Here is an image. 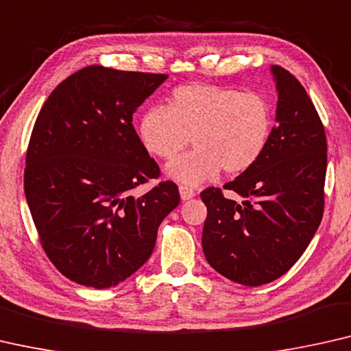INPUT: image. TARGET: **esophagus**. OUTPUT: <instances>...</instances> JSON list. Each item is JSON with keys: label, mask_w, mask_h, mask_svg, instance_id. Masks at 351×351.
<instances>
[{"label": "esophagus", "mask_w": 351, "mask_h": 351, "mask_svg": "<svg viewBox=\"0 0 351 351\" xmlns=\"http://www.w3.org/2000/svg\"><path fill=\"white\" fill-rule=\"evenodd\" d=\"M180 195L182 200H189V198L195 195V191H193L189 186H180Z\"/></svg>", "instance_id": "1"}]
</instances>
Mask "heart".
<instances>
[{
	"label": "heart",
	"instance_id": "1",
	"mask_svg": "<svg viewBox=\"0 0 351 351\" xmlns=\"http://www.w3.org/2000/svg\"><path fill=\"white\" fill-rule=\"evenodd\" d=\"M140 140L156 158L175 159L169 175L189 186L211 180L222 169L241 175L265 154L273 134V112L258 93L191 83L171 93L167 108L154 107L140 119Z\"/></svg>",
	"mask_w": 351,
	"mask_h": 351
}]
</instances>
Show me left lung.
<instances>
[{"label": "left lung", "instance_id": "obj_1", "mask_svg": "<svg viewBox=\"0 0 351 351\" xmlns=\"http://www.w3.org/2000/svg\"><path fill=\"white\" fill-rule=\"evenodd\" d=\"M279 93L269 145L252 169L223 189L200 193L208 214L202 244L208 263L237 284L258 287L284 276L307 249L323 217L326 135L298 78L271 66Z\"/></svg>", "mask_w": 351, "mask_h": 351}]
</instances>
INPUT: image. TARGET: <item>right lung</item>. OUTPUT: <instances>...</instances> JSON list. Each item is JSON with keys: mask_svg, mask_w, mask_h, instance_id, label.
Listing matches in <instances>:
<instances>
[{"mask_svg": "<svg viewBox=\"0 0 351 351\" xmlns=\"http://www.w3.org/2000/svg\"><path fill=\"white\" fill-rule=\"evenodd\" d=\"M167 77L88 66L40 108L26 151L25 195L42 249L72 282L108 289L128 279L180 205L173 181L134 195L160 169L132 114Z\"/></svg>", "mask_w": 351, "mask_h": 351, "instance_id": "1", "label": "right lung"}]
</instances>
